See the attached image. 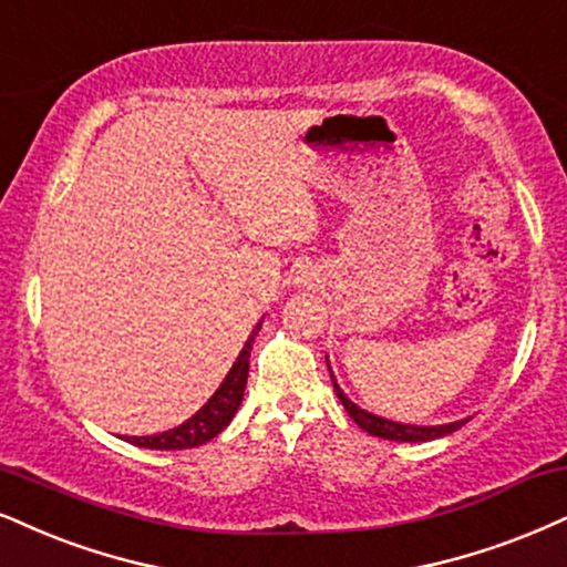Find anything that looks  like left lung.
Returning a JSON list of instances; mask_svg holds the SVG:
<instances>
[{
	"instance_id": "obj_1",
	"label": "left lung",
	"mask_w": 567,
	"mask_h": 567,
	"mask_svg": "<svg viewBox=\"0 0 567 567\" xmlns=\"http://www.w3.org/2000/svg\"><path fill=\"white\" fill-rule=\"evenodd\" d=\"M331 381H333V375H331ZM333 389H337V396L341 400V404H344L349 417H352V421L358 423L362 431H368L370 436L389 439V442H431V439L446 436V433L457 431L460 425L465 423V421H457V423H446V425H404V423H394V421H383V417L370 415V412L360 410L354 402H349L344 396V391L337 386V381H333Z\"/></svg>"
}]
</instances>
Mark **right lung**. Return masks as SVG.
Here are the masks:
<instances>
[{
    "mask_svg": "<svg viewBox=\"0 0 567 567\" xmlns=\"http://www.w3.org/2000/svg\"><path fill=\"white\" fill-rule=\"evenodd\" d=\"M257 331H260V326L251 331V337L247 339V344H244L239 358H236L234 368L228 370L226 381L220 383V389L209 396L207 404L197 412V415L188 417V421L181 423L178 429L157 433V436H131L128 442L136 446H146V450H188V446H199L209 442L213 436H218V433L230 423V417L236 415V410H239V404L244 400V386H247L249 375V352Z\"/></svg>",
    "mask_w": 567,
    "mask_h": 567,
    "instance_id": "right-lung-1",
    "label": "right lung"
}]
</instances>
